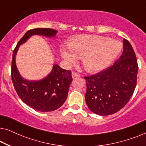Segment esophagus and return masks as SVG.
Returning <instances> with one entry per match:
<instances>
[{
	"label": "esophagus",
	"mask_w": 146,
	"mask_h": 146,
	"mask_svg": "<svg viewBox=\"0 0 146 146\" xmlns=\"http://www.w3.org/2000/svg\"><path fill=\"white\" fill-rule=\"evenodd\" d=\"M71 75H72V77L73 79H75V78H77V77H79V75H78L77 73H76L75 72H73L72 74H71Z\"/></svg>",
	"instance_id": "esophagus-1"
}]
</instances>
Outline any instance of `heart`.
Listing matches in <instances>:
<instances>
[{"label":"heart","mask_w":146,"mask_h":146,"mask_svg":"<svg viewBox=\"0 0 146 146\" xmlns=\"http://www.w3.org/2000/svg\"><path fill=\"white\" fill-rule=\"evenodd\" d=\"M69 50L62 48L61 56L68 65L75 64L82 58L84 69L88 73L100 72L113 62L122 50L119 41L97 35H80L70 39Z\"/></svg>","instance_id":"heart-1"}]
</instances>
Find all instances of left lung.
Masks as SVG:
<instances>
[{"mask_svg":"<svg viewBox=\"0 0 146 146\" xmlns=\"http://www.w3.org/2000/svg\"><path fill=\"white\" fill-rule=\"evenodd\" d=\"M138 71L130 43L123 40V52L113 66L96 75L85 77L87 106L94 113L106 116L119 111L131 98Z\"/></svg>","mask_w":146,"mask_h":146,"instance_id":"8db88e82","label":"left lung"}]
</instances>
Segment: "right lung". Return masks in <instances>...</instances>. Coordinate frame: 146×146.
I'll use <instances>...</instances> for the list:
<instances>
[{"instance_id": "right-lung-1", "label": "right lung", "mask_w": 146, "mask_h": 146, "mask_svg": "<svg viewBox=\"0 0 146 146\" xmlns=\"http://www.w3.org/2000/svg\"><path fill=\"white\" fill-rule=\"evenodd\" d=\"M58 31L49 28H37L25 33L13 52L11 76L17 95L25 104L35 110L48 112L58 110L66 100L69 86L72 82L71 71L54 64L51 72L43 79L27 80L21 77L17 68L16 56L21 44L33 35L54 37Z\"/></svg>"}]
</instances>
